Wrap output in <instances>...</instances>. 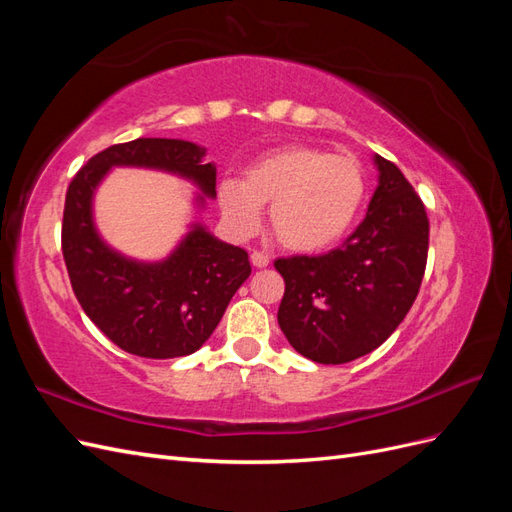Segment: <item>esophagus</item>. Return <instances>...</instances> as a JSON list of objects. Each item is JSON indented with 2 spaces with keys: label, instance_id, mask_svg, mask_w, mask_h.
<instances>
[{
  "label": "esophagus",
  "instance_id": "esophagus-1",
  "mask_svg": "<svg viewBox=\"0 0 512 512\" xmlns=\"http://www.w3.org/2000/svg\"><path fill=\"white\" fill-rule=\"evenodd\" d=\"M250 260H252V265H254L256 269H265V267H269V256H267V254H262V252H252Z\"/></svg>",
  "mask_w": 512,
  "mask_h": 512
}]
</instances>
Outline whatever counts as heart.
Instances as JSON below:
<instances>
[{"label":"heart","instance_id":"1","mask_svg":"<svg viewBox=\"0 0 512 512\" xmlns=\"http://www.w3.org/2000/svg\"><path fill=\"white\" fill-rule=\"evenodd\" d=\"M365 170L352 156L309 145H286L247 166L245 179L224 175L218 203L239 237L260 226L271 203L275 237L292 252L312 254L335 245L350 230L365 200Z\"/></svg>","mask_w":512,"mask_h":512}]
</instances>
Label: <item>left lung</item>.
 Listing matches in <instances>:
<instances>
[{
    "mask_svg": "<svg viewBox=\"0 0 512 512\" xmlns=\"http://www.w3.org/2000/svg\"><path fill=\"white\" fill-rule=\"evenodd\" d=\"M378 188L365 220L322 256L277 258L286 282L277 322L290 346L322 365L376 350L406 318L423 282L429 220L401 170L374 156Z\"/></svg>",
    "mask_w": 512,
    "mask_h": 512,
    "instance_id": "8db88e82",
    "label": "left lung"
}]
</instances>
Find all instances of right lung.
Listing matches in <instances>:
<instances>
[{"label":"right lung","mask_w":512,"mask_h":512,"mask_svg":"<svg viewBox=\"0 0 512 512\" xmlns=\"http://www.w3.org/2000/svg\"><path fill=\"white\" fill-rule=\"evenodd\" d=\"M205 153L179 138H136L91 158L66 194L61 250L76 299L115 346L145 359H175L203 346L250 277V260L203 222H192L164 260L123 256L100 237L94 196L115 166L151 168L192 181L203 211L205 198H215V164L203 162Z\"/></svg>","instance_id":"add662e5"}]
</instances>
